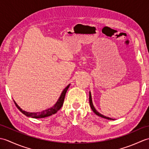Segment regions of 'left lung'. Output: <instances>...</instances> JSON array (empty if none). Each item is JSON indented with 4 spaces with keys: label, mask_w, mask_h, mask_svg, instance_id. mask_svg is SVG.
I'll return each mask as SVG.
<instances>
[{
    "label": "left lung",
    "mask_w": 149,
    "mask_h": 149,
    "mask_svg": "<svg viewBox=\"0 0 149 149\" xmlns=\"http://www.w3.org/2000/svg\"><path fill=\"white\" fill-rule=\"evenodd\" d=\"M89 100H90V107H91V109H92V111H93L97 115H98L99 116H100V117H102V118H106V119H107V120H113V119H112V118H109V117H107V116H104V115H102V114H100V113H99V112L97 111L95 109V107L93 106V102H92V99H91V93L90 92V97H89Z\"/></svg>",
    "instance_id": "left-lung-1"
}]
</instances>
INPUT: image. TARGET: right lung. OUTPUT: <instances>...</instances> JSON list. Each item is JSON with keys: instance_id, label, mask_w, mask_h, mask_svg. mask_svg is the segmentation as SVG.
Here are the masks:
<instances>
[{"instance_id": "1", "label": "right lung", "mask_w": 149, "mask_h": 149, "mask_svg": "<svg viewBox=\"0 0 149 149\" xmlns=\"http://www.w3.org/2000/svg\"><path fill=\"white\" fill-rule=\"evenodd\" d=\"M70 86V84H68L67 86H66L63 91H62V93L61 94V96L59 97V99L57 101V102L55 104V105L52 106V107H50L49 109H47L46 110H43V111L41 112H37V113H29V112H27L25 111L22 110L20 107H19L17 104L16 103L15 101L14 102L16 106L17 107V108L20 111L25 115L26 116L28 117H31V118H45V117L49 116L52 115H54L56 113L58 112V111H59L61 107L63 106V102H64L65 100V95L66 91H67L68 88Z\"/></svg>"}]
</instances>
